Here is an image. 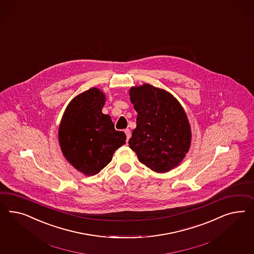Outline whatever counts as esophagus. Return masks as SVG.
Here are the masks:
<instances>
[{"mask_svg": "<svg viewBox=\"0 0 254 254\" xmlns=\"http://www.w3.org/2000/svg\"><path fill=\"white\" fill-rule=\"evenodd\" d=\"M125 133H126V135H127V140H128L131 136L130 130H129L128 128H127V129H125Z\"/></svg>", "mask_w": 254, "mask_h": 254, "instance_id": "esophagus-1", "label": "esophagus"}]
</instances>
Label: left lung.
<instances>
[{
	"mask_svg": "<svg viewBox=\"0 0 254 254\" xmlns=\"http://www.w3.org/2000/svg\"><path fill=\"white\" fill-rule=\"evenodd\" d=\"M129 96L138 116L128 144L138 160L160 173L177 167L191 143L190 125L180 102L148 84L131 87Z\"/></svg>",
	"mask_w": 254,
	"mask_h": 254,
	"instance_id": "1",
	"label": "left lung"
}]
</instances>
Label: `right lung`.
I'll return each instance as SVG.
<instances>
[{
  "label": "right lung",
  "mask_w": 254,
  "mask_h": 254,
  "mask_svg": "<svg viewBox=\"0 0 254 254\" xmlns=\"http://www.w3.org/2000/svg\"><path fill=\"white\" fill-rule=\"evenodd\" d=\"M105 96L94 87L69 102L59 129L65 158L85 175L98 174L112 160L117 148L126 143V134L115 128L101 109Z\"/></svg>",
  "instance_id": "1"
}]
</instances>
